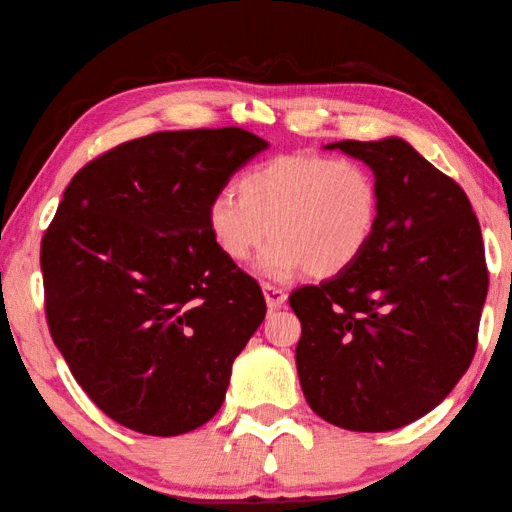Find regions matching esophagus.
Returning a JSON list of instances; mask_svg holds the SVG:
<instances>
[{"label": "esophagus", "mask_w": 512, "mask_h": 512, "mask_svg": "<svg viewBox=\"0 0 512 512\" xmlns=\"http://www.w3.org/2000/svg\"><path fill=\"white\" fill-rule=\"evenodd\" d=\"M262 288H264V297H266L268 309H282V306L286 304V293L282 291V288L268 284V282H264Z\"/></svg>", "instance_id": "esophagus-1"}]
</instances>
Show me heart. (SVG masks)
<instances>
[{"label": "heart", "instance_id": "obj_1", "mask_svg": "<svg viewBox=\"0 0 512 512\" xmlns=\"http://www.w3.org/2000/svg\"><path fill=\"white\" fill-rule=\"evenodd\" d=\"M380 192L374 172L349 156L282 154L250 165L235 188L206 206V230L228 262L241 264L268 241L257 268L286 280L342 275L376 235Z\"/></svg>", "mask_w": 512, "mask_h": 512}]
</instances>
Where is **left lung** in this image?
<instances>
[{
  "label": "left lung",
  "mask_w": 512,
  "mask_h": 512,
  "mask_svg": "<svg viewBox=\"0 0 512 512\" xmlns=\"http://www.w3.org/2000/svg\"><path fill=\"white\" fill-rule=\"evenodd\" d=\"M327 150L371 167L380 215L349 271L288 297L302 322L297 376L324 421L396 430L432 412L475 356L488 293L481 228L459 183L403 138Z\"/></svg>",
  "instance_id": "left-lung-1"
}]
</instances>
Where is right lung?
I'll list each match as a JSON object with an SVG mask.
<instances>
[{
  "instance_id": "add662e5",
  "label": "right lung",
  "mask_w": 512,
  "mask_h": 512,
  "mask_svg": "<svg viewBox=\"0 0 512 512\" xmlns=\"http://www.w3.org/2000/svg\"><path fill=\"white\" fill-rule=\"evenodd\" d=\"M264 138L239 127L156 132L87 163L40 250L55 347L102 412L176 436L219 412L264 293L219 253L206 206Z\"/></svg>"
}]
</instances>
